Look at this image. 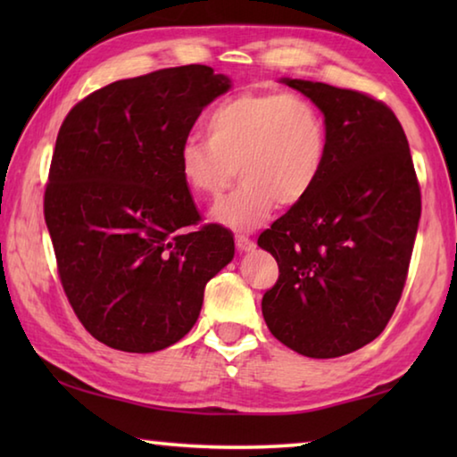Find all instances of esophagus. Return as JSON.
I'll return each instance as SVG.
<instances>
[{
  "label": "esophagus",
  "mask_w": 457,
  "mask_h": 457,
  "mask_svg": "<svg viewBox=\"0 0 457 457\" xmlns=\"http://www.w3.org/2000/svg\"><path fill=\"white\" fill-rule=\"evenodd\" d=\"M236 245H237L239 252H250V250H253V247H256V244H253L247 236H236Z\"/></svg>",
  "instance_id": "obj_1"
}]
</instances>
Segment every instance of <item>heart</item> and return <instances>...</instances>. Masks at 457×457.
<instances>
[{
    "label": "heart",
    "mask_w": 457,
    "mask_h": 457,
    "mask_svg": "<svg viewBox=\"0 0 457 457\" xmlns=\"http://www.w3.org/2000/svg\"><path fill=\"white\" fill-rule=\"evenodd\" d=\"M205 130L207 138L181 143L179 171L201 199H218L239 171L242 183L212 212L221 226L253 229L276 204H303L327 167V122L300 95L242 92L213 108Z\"/></svg>",
    "instance_id": "heart-1"
}]
</instances>
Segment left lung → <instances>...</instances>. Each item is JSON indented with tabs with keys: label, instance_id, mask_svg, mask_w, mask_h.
<instances>
[{
	"label": "left lung",
	"instance_id": "1",
	"mask_svg": "<svg viewBox=\"0 0 457 457\" xmlns=\"http://www.w3.org/2000/svg\"><path fill=\"white\" fill-rule=\"evenodd\" d=\"M320 108L328 159L316 189L258 245L280 268L262 298L272 335L311 359H335L385 330L403 292L421 218L409 143L381 100L282 79Z\"/></svg>",
	"mask_w": 457,
	"mask_h": 457
}]
</instances>
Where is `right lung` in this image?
Listing matches in <instances>:
<instances>
[{
  "label": "right lung",
  "instance_id": "add662e5",
  "mask_svg": "<svg viewBox=\"0 0 457 457\" xmlns=\"http://www.w3.org/2000/svg\"><path fill=\"white\" fill-rule=\"evenodd\" d=\"M231 80L189 64L119 80L60 127L44 218L62 286L92 337L154 353L197 322L205 284L234 260L226 228L197 226L179 146Z\"/></svg>",
  "mask_w": 457,
  "mask_h": 457
}]
</instances>
